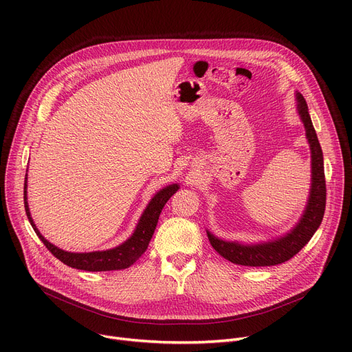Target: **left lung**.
Here are the masks:
<instances>
[{
    "instance_id": "left-lung-1",
    "label": "left lung",
    "mask_w": 352,
    "mask_h": 352,
    "mask_svg": "<svg viewBox=\"0 0 352 352\" xmlns=\"http://www.w3.org/2000/svg\"><path fill=\"white\" fill-rule=\"evenodd\" d=\"M297 109L301 121L304 122L305 135L311 150V191L305 211L300 223L289 232L267 243L241 244L238 241H224V239H219L207 231L212 248L234 264L247 267H270L283 264L291 260L295 254H298L321 226L327 199L324 157L317 133L308 114V105L300 92H297Z\"/></svg>"
}]
</instances>
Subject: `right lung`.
Returning a JSON list of instances; mask_svg holds the SVG:
<instances>
[{
  "mask_svg": "<svg viewBox=\"0 0 352 352\" xmlns=\"http://www.w3.org/2000/svg\"><path fill=\"white\" fill-rule=\"evenodd\" d=\"M178 188H179L178 184H173V186L162 188L153 197L150 204H148L146 208L144 210L134 234L129 236L126 241H124L121 245L113 250L94 251V252H68L48 243L47 239L41 235L38 228H36L34 224L30 214V208H28L27 174H25V184H24V207H25L27 217L30 219V224L34 228L35 234L38 235V238L48 248V251L55 258H58L61 263H64L71 268L84 270V271H114V270H124V268L131 267L146 251L148 244H150L151 238L154 235L158 218L164 206L166 204V201L171 198V195L175 194Z\"/></svg>",
  "mask_w": 352,
  "mask_h": 352,
  "instance_id": "add662e5",
  "label": "right lung"
}]
</instances>
